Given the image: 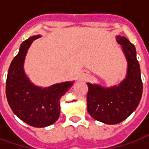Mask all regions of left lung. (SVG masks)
<instances>
[{
	"mask_svg": "<svg viewBox=\"0 0 149 149\" xmlns=\"http://www.w3.org/2000/svg\"><path fill=\"white\" fill-rule=\"evenodd\" d=\"M128 61V72L118 86L101 87L88 83V112L97 120L116 125L125 120L137 108L143 92L141 68L134 45L126 37L117 36Z\"/></svg>",
	"mask_w": 149,
	"mask_h": 149,
	"instance_id": "obj_1",
	"label": "left lung"
}]
</instances>
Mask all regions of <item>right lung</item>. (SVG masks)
Segmentation results:
<instances>
[{
	"label": "right lung",
	"mask_w": 149,
	"mask_h": 149,
	"mask_svg": "<svg viewBox=\"0 0 149 149\" xmlns=\"http://www.w3.org/2000/svg\"><path fill=\"white\" fill-rule=\"evenodd\" d=\"M39 36L22 43L9 66L5 93L9 106L21 120L33 127L52 125L60 116V99L72 87V82L56 84L45 88L35 86L24 74L23 64L28 49Z\"/></svg>",
	"instance_id": "1"
}]
</instances>
